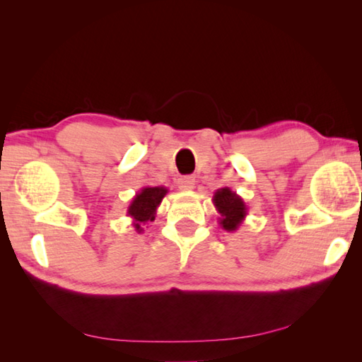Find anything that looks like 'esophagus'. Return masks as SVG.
Here are the masks:
<instances>
[{
	"instance_id": "esophagus-1",
	"label": "esophagus",
	"mask_w": 362,
	"mask_h": 362,
	"mask_svg": "<svg viewBox=\"0 0 362 362\" xmlns=\"http://www.w3.org/2000/svg\"><path fill=\"white\" fill-rule=\"evenodd\" d=\"M177 183H179L180 189L189 191V189H193L196 187V179L193 175H183V177H180L179 182H177Z\"/></svg>"
}]
</instances>
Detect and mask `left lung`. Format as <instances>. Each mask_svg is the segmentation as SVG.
<instances>
[{
    "instance_id": "1",
    "label": "left lung",
    "mask_w": 362,
    "mask_h": 362,
    "mask_svg": "<svg viewBox=\"0 0 362 362\" xmlns=\"http://www.w3.org/2000/svg\"><path fill=\"white\" fill-rule=\"evenodd\" d=\"M211 201L219 213V226L227 232H236L247 216V205L243 201V197L228 187H224L216 189Z\"/></svg>"
}]
</instances>
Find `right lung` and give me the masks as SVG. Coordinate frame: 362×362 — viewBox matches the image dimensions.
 <instances>
[{
  "mask_svg": "<svg viewBox=\"0 0 362 362\" xmlns=\"http://www.w3.org/2000/svg\"><path fill=\"white\" fill-rule=\"evenodd\" d=\"M166 193L168 188L165 187H144L135 194L132 202L127 206V216L132 218V226L135 227L136 233H143V226L156 221L157 209Z\"/></svg>",
  "mask_w": 362,
  "mask_h": 362,
  "instance_id": "1",
  "label": "right lung"
}]
</instances>
